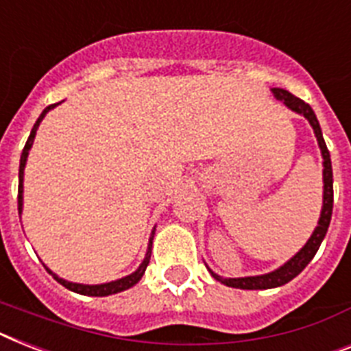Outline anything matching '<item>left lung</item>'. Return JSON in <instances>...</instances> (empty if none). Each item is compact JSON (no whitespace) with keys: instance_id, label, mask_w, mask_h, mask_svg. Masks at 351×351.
I'll return each mask as SVG.
<instances>
[{"instance_id":"1","label":"left lung","mask_w":351,"mask_h":351,"mask_svg":"<svg viewBox=\"0 0 351 351\" xmlns=\"http://www.w3.org/2000/svg\"><path fill=\"white\" fill-rule=\"evenodd\" d=\"M270 92L274 93V97L278 101H281L289 110L295 111L298 115H303L306 121L310 122V126L314 130L315 138H317L319 149H321V156H323V207H321V215H319L317 227L314 229L312 236L308 238V241L301 247V249L295 252L292 258L283 263L281 267H278L272 272H267V274L261 276H245V278H221L216 272L209 269L210 276L220 281V283L227 285V287H232V289H241V290H267V289H276V287H283L285 283H289L295 276H299L303 272V269L312 261V258L315 256V252L319 250L321 243H323L324 236H326V230H328L330 220H332V209H333V173H332V160H330L328 147H326V142L323 138V131L319 126L317 117H315L314 110L310 108V104H306L304 101L298 99L295 95H292L290 92L283 90V88H270Z\"/></svg>"}]
</instances>
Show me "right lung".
<instances>
[{"label": "right lung", "instance_id": "add662e5", "mask_svg": "<svg viewBox=\"0 0 351 351\" xmlns=\"http://www.w3.org/2000/svg\"><path fill=\"white\" fill-rule=\"evenodd\" d=\"M57 104H61V102H57ZM57 104H52V106H48L43 110V113L39 115V119L36 121L34 124L32 131H30V136H28L27 144H25V149L21 153V160H19V195H18V209H19V215L23 213V176H25V166H27V158H28V151L32 147L34 144V138H36V131L41 124V121L45 119L48 111L53 110ZM153 236H155V229L151 230V236H149V243H147V250H146V256L142 259V263L138 265V269L135 272H131L130 276H124L121 279H115V281H110V283H101V285H82V283H72V281H66V279L59 278L57 274H53L52 270L48 269L47 265H45V269L48 270V274H52L53 279H56L57 283H61L64 289L72 290L75 294H82V295H92V298H104V295H111V294H119V292H124V290L131 289V287H135L138 281L142 279L144 272H146L147 265H149V258H151V247H153Z\"/></svg>", "mask_w": 351, "mask_h": 351}]
</instances>
